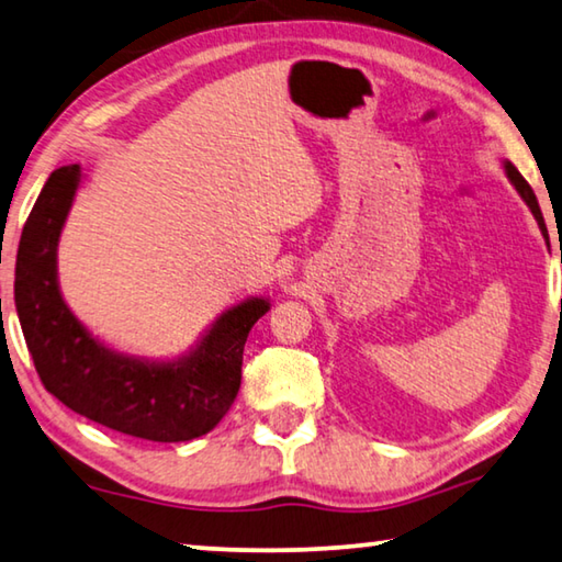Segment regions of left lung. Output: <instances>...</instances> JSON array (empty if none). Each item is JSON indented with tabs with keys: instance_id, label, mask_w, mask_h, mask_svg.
Returning <instances> with one entry per match:
<instances>
[{
	"instance_id": "left-lung-1",
	"label": "left lung",
	"mask_w": 562,
	"mask_h": 562,
	"mask_svg": "<svg viewBox=\"0 0 562 562\" xmlns=\"http://www.w3.org/2000/svg\"><path fill=\"white\" fill-rule=\"evenodd\" d=\"M505 171H508V177H510V181L515 183V189H518V194L526 199V204L530 206V211H532V216H536V221H538V226H540V232H542V236L548 238V228H546V221H542V214H540V206H538V199H536V194H532V189H530V183L520 177V171L513 167V164H505Z\"/></svg>"
}]
</instances>
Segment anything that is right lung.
<instances>
[{"mask_svg":"<svg viewBox=\"0 0 562 562\" xmlns=\"http://www.w3.org/2000/svg\"><path fill=\"white\" fill-rule=\"evenodd\" d=\"M77 183V164L52 171L16 251L14 303L44 389L124 436L181 443L209 434L241 389L246 336L269 303L251 299L226 311L181 361L144 363L112 353L74 318L57 286V241Z\"/></svg>","mask_w":562,"mask_h":562,"instance_id":"add662e5","label":"right lung"}]
</instances>
